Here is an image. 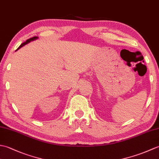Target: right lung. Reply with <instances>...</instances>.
<instances>
[{
  "instance_id": "1",
  "label": "right lung",
  "mask_w": 159,
  "mask_h": 159,
  "mask_svg": "<svg viewBox=\"0 0 159 159\" xmlns=\"http://www.w3.org/2000/svg\"><path fill=\"white\" fill-rule=\"evenodd\" d=\"M38 38V37H37V36H35V37H33V38H30V39H27L26 40V41L25 42H24V43H22L21 45H20L18 48V49H17L16 50H18V49H20V48H22V46H24L25 45H26V43H29V42H32V41H34V40H36Z\"/></svg>"
}]
</instances>
